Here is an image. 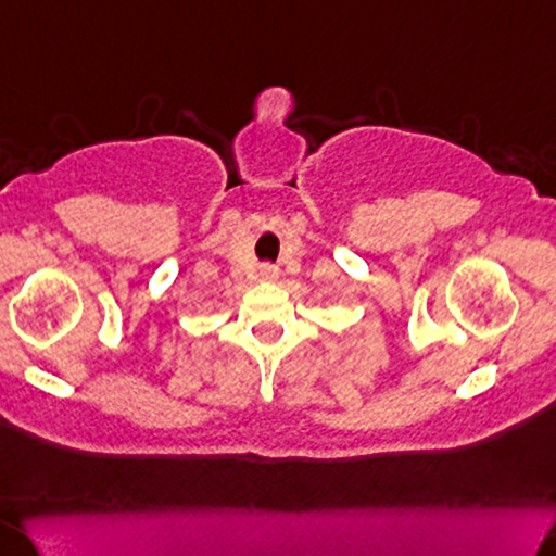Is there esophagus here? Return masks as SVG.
<instances>
[{
	"instance_id": "esophagus-1",
	"label": "esophagus",
	"mask_w": 556,
	"mask_h": 556,
	"mask_svg": "<svg viewBox=\"0 0 556 556\" xmlns=\"http://www.w3.org/2000/svg\"><path fill=\"white\" fill-rule=\"evenodd\" d=\"M260 277L264 281H275L279 277V267H275V264H262L260 267Z\"/></svg>"
}]
</instances>
